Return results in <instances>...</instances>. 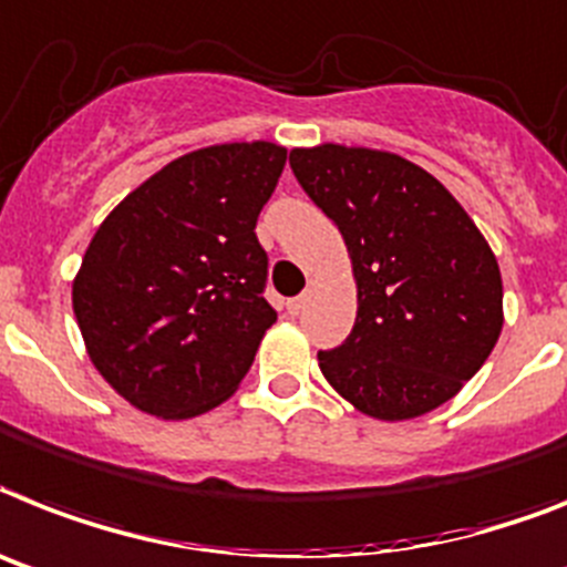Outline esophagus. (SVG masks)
Returning <instances> with one entry per match:
<instances>
[{"mask_svg":"<svg viewBox=\"0 0 567 567\" xmlns=\"http://www.w3.org/2000/svg\"><path fill=\"white\" fill-rule=\"evenodd\" d=\"M306 306H308V293H299V297L288 299V313H293V317H297V313L306 311Z\"/></svg>","mask_w":567,"mask_h":567,"instance_id":"esophagus-1","label":"esophagus"}]
</instances>
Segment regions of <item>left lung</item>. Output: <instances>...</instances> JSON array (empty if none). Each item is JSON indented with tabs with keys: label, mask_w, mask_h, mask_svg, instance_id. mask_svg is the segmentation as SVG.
I'll return each instance as SVG.
<instances>
[{
	"label": "left lung",
	"mask_w": 567,
	"mask_h": 567,
	"mask_svg": "<svg viewBox=\"0 0 567 567\" xmlns=\"http://www.w3.org/2000/svg\"><path fill=\"white\" fill-rule=\"evenodd\" d=\"M291 169L342 233L357 320L322 378L374 421H412L464 389L504 326L502 270L455 195L394 152L320 144Z\"/></svg>",
	"instance_id": "8db88e82"
}]
</instances>
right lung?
I'll use <instances>...</instances> for the list:
<instances>
[{
  "mask_svg": "<svg viewBox=\"0 0 567 567\" xmlns=\"http://www.w3.org/2000/svg\"><path fill=\"white\" fill-rule=\"evenodd\" d=\"M288 150L213 144L169 161L97 227L71 282L85 354L161 421L225 403L276 322L256 218Z\"/></svg>",
  "mask_w": 567,
  "mask_h": 567,
  "instance_id": "add662e5",
  "label": "right lung"
}]
</instances>
